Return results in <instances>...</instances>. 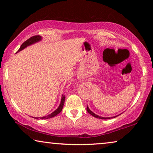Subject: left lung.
I'll return each mask as SVG.
<instances>
[{
  "label": "left lung",
  "mask_w": 153,
  "mask_h": 153,
  "mask_svg": "<svg viewBox=\"0 0 153 153\" xmlns=\"http://www.w3.org/2000/svg\"><path fill=\"white\" fill-rule=\"evenodd\" d=\"M86 109H87V111L90 114L92 115V116L95 117V118H100V119H103V120H106V119H110V118H116V117H117L118 116H119V115H120V114H119V115H117V116H112V117H102V116H98V115L95 114V113H93V111H92L89 108L88 106H87V108H86Z\"/></svg>",
  "instance_id": "left-lung-1"
}]
</instances>
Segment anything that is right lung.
Wrapping results in <instances>:
<instances>
[{
  "label": "right lung",
  "mask_w": 153,
  "mask_h": 153,
  "mask_svg": "<svg viewBox=\"0 0 153 153\" xmlns=\"http://www.w3.org/2000/svg\"><path fill=\"white\" fill-rule=\"evenodd\" d=\"M42 37L41 36H39V35H35V36L31 37L30 38L27 39L26 42H24L22 44V46H21L20 48H19V49L18 50L16 53H19V51H22L23 49H26V47H29V46L33 45V44L39 42H40L42 40ZM65 96H62L59 106H58V107L56 108V109L54 111L52 112L51 114H50L49 115H48V116H46L33 117V118H35V119H41V120H45V119L51 118L54 116H57V115L59 114V113L61 112L62 108H63V105H64V103H65Z\"/></svg>",
  "instance_id": "right-lung-1"
}]
</instances>
